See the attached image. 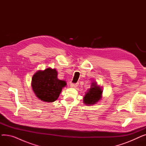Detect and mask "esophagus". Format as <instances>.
I'll list each match as a JSON object with an SVG mask.
<instances>
[{"instance_id":"obj_1","label":"esophagus","mask_w":146,"mask_h":146,"mask_svg":"<svg viewBox=\"0 0 146 146\" xmlns=\"http://www.w3.org/2000/svg\"><path fill=\"white\" fill-rule=\"evenodd\" d=\"M78 86V83H71L70 84V87L75 88Z\"/></svg>"}]
</instances>
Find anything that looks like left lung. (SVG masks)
Listing matches in <instances>:
<instances>
[{
	"label": "left lung",
	"mask_w": 146,
	"mask_h": 146,
	"mask_svg": "<svg viewBox=\"0 0 146 146\" xmlns=\"http://www.w3.org/2000/svg\"><path fill=\"white\" fill-rule=\"evenodd\" d=\"M92 85L88 90V92L84 96V103L86 105H93L100 100L102 96V89L98 86L96 83H92Z\"/></svg>",
	"instance_id": "obj_1"
}]
</instances>
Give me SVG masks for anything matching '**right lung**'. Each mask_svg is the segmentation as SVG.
<instances>
[{
	"mask_svg": "<svg viewBox=\"0 0 146 146\" xmlns=\"http://www.w3.org/2000/svg\"><path fill=\"white\" fill-rule=\"evenodd\" d=\"M32 88L36 96L41 101L52 102L57 100L66 82L57 79L56 69L48 68L38 71L32 79Z\"/></svg>",
	"mask_w": 146,
	"mask_h": 146,
	"instance_id": "right-lung-1",
	"label": "right lung"
}]
</instances>
